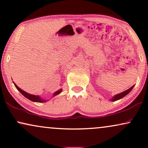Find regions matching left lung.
<instances>
[{"mask_svg":"<svg viewBox=\"0 0 148 148\" xmlns=\"http://www.w3.org/2000/svg\"><path fill=\"white\" fill-rule=\"evenodd\" d=\"M134 86H132V87H131V88L128 89L127 90L123 91V92H122L121 93H119V94H116V95H115L114 96H113V97L111 98V100H110V101H117V100H119V99H122V98L125 97V96H126L127 94H128V93H130L131 91H132V90L133 88H134Z\"/></svg>","mask_w":148,"mask_h":148,"instance_id":"8db88e82","label":"left lung"}]
</instances>
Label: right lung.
<instances>
[{"label": "right lung", "instance_id": "add662e5", "mask_svg": "<svg viewBox=\"0 0 148 148\" xmlns=\"http://www.w3.org/2000/svg\"><path fill=\"white\" fill-rule=\"evenodd\" d=\"M14 84L15 87L16 88V89L20 91V92L22 93V94L24 96V97H25L26 98H27L28 99H29L30 101H34V102H37V103H44V102H47V101L46 99H42V98L40 97V96L39 95H32V94H30V93H28L27 92H25V91L22 90V89H20L19 87H18L16 84L14 82H13ZM62 89H60V90H58V91H55V93H53V97H55V96H56L57 95H58L60 93H61L62 91Z\"/></svg>", "mask_w": 148, "mask_h": 148}]
</instances>
